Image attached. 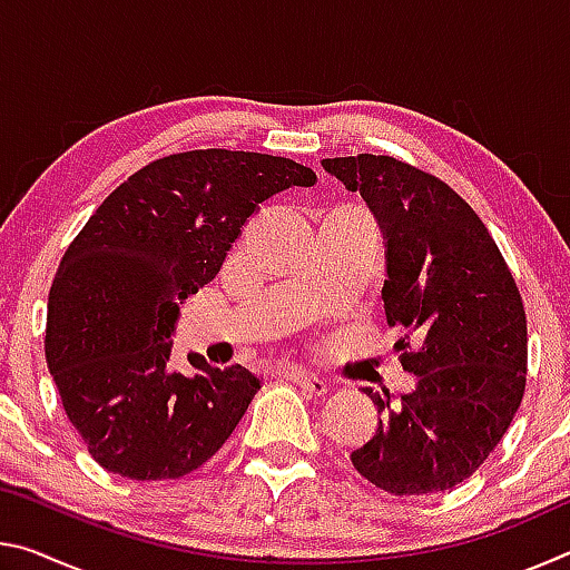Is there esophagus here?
I'll list each match as a JSON object with an SVG mask.
<instances>
[{
    "instance_id": "34e87169",
    "label": "esophagus",
    "mask_w": 570,
    "mask_h": 570,
    "mask_svg": "<svg viewBox=\"0 0 570 570\" xmlns=\"http://www.w3.org/2000/svg\"><path fill=\"white\" fill-rule=\"evenodd\" d=\"M282 374H284L286 380L296 382L298 387H304L308 394H316V397H320V394H324L326 390H330V384H326V380L316 377V374H308L304 370H296V366H286Z\"/></svg>"
}]
</instances>
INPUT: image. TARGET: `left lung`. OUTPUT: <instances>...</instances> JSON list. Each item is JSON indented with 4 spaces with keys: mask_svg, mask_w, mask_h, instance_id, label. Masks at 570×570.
Masks as SVG:
<instances>
[{
    "mask_svg": "<svg viewBox=\"0 0 570 570\" xmlns=\"http://www.w3.org/2000/svg\"><path fill=\"white\" fill-rule=\"evenodd\" d=\"M322 166L360 190L387 238V324L417 387L380 407L356 472L392 495L450 490L503 440L525 392L523 296L493 236L445 180L392 156L360 153ZM419 346L412 347L411 342Z\"/></svg>",
    "mask_w": 570,
    "mask_h": 570,
    "instance_id": "8db88e82",
    "label": "left lung"
}]
</instances>
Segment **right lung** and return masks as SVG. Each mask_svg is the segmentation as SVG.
I'll return each mask as SVG.
<instances>
[{"instance_id":"right-lung-1","label":"right lung","mask_w":570,"mask_h":570,"mask_svg":"<svg viewBox=\"0 0 570 570\" xmlns=\"http://www.w3.org/2000/svg\"><path fill=\"white\" fill-rule=\"evenodd\" d=\"M302 163L186 150L120 183L67 246L47 304L45 354L62 407L105 470L188 475L236 430L262 380L246 366L170 370L178 304L220 272L258 204L314 186Z\"/></svg>"}]
</instances>
